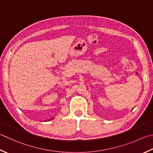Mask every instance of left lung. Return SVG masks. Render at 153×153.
<instances>
[{
	"label": "left lung",
	"mask_w": 153,
	"mask_h": 153,
	"mask_svg": "<svg viewBox=\"0 0 153 153\" xmlns=\"http://www.w3.org/2000/svg\"><path fill=\"white\" fill-rule=\"evenodd\" d=\"M132 110H133V109H132Z\"/></svg>",
	"instance_id": "1"
}]
</instances>
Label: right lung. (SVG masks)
<instances>
[{
    "label": "right lung",
    "instance_id": "1",
    "mask_svg": "<svg viewBox=\"0 0 153 153\" xmlns=\"http://www.w3.org/2000/svg\"><path fill=\"white\" fill-rule=\"evenodd\" d=\"M52 119H53V118H52V119H48V120H46V121H50V120H52Z\"/></svg>",
    "mask_w": 153,
    "mask_h": 153
}]
</instances>
